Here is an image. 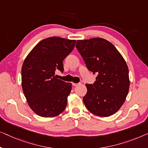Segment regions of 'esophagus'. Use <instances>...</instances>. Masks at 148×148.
<instances>
[{
    "label": "esophagus",
    "instance_id": "obj_1",
    "mask_svg": "<svg viewBox=\"0 0 148 148\" xmlns=\"http://www.w3.org/2000/svg\"><path fill=\"white\" fill-rule=\"evenodd\" d=\"M80 84V83H78V84H76V83H72V85H73L74 86H77Z\"/></svg>",
    "mask_w": 148,
    "mask_h": 148
}]
</instances>
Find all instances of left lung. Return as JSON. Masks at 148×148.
Listing matches in <instances>:
<instances>
[{
    "label": "left lung",
    "instance_id": "left-lung-1",
    "mask_svg": "<svg viewBox=\"0 0 148 148\" xmlns=\"http://www.w3.org/2000/svg\"><path fill=\"white\" fill-rule=\"evenodd\" d=\"M76 47L89 71L97 74L93 84H86L83 102L96 115L115 114L124 103L130 88L129 70L116 47L103 38L78 40Z\"/></svg>",
    "mask_w": 148,
    "mask_h": 148
}]
</instances>
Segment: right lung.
Instances as JSON below:
<instances>
[{
  "label": "right lung",
  "instance_id": "add662e5",
  "mask_svg": "<svg viewBox=\"0 0 148 148\" xmlns=\"http://www.w3.org/2000/svg\"><path fill=\"white\" fill-rule=\"evenodd\" d=\"M76 40L51 37L35 45L21 69L22 88L27 101L37 115L55 116L64 111L72 84L58 79L64 72L63 60L73 50Z\"/></svg>",
  "mask_w": 148,
  "mask_h": 148
}]
</instances>
